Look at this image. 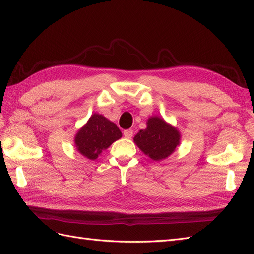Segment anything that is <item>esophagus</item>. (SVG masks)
I'll return each mask as SVG.
<instances>
[{
    "mask_svg": "<svg viewBox=\"0 0 254 254\" xmlns=\"http://www.w3.org/2000/svg\"><path fill=\"white\" fill-rule=\"evenodd\" d=\"M123 134H124V136L126 137V139H131L132 135H133V130L132 129L124 130V132H123Z\"/></svg>",
    "mask_w": 254,
    "mask_h": 254,
    "instance_id": "esophagus-1",
    "label": "esophagus"
}]
</instances>
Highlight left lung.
I'll return each mask as SVG.
<instances>
[{"label": "left lung", "instance_id": "obj_1", "mask_svg": "<svg viewBox=\"0 0 254 254\" xmlns=\"http://www.w3.org/2000/svg\"><path fill=\"white\" fill-rule=\"evenodd\" d=\"M133 140L145 155L160 161L175 151L179 145L180 134L176 128L166 124L163 119L153 117L148 120L147 128L140 130Z\"/></svg>", "mask_w": 254, "mask_h": 254}]
</instances>
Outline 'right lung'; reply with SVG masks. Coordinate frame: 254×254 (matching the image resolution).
<instances>
[{
  "mask_svg": "<svg viewBox=\"0 0 254 254\" xmlns=\"http://www.w3.org/2000/svg\"><path fill=\"white\" fill-rule=\"evenodd\" d=\"M121 136V130L114 123L101 114L94 113L76 134L75 144L82 156L95 160L99 153Z\"/></svg>",
  "mask_w": 254,
  "mask_h": 254,
  "instance_id": "add662e5",
  "label": "right lung"
}]
</instances>
